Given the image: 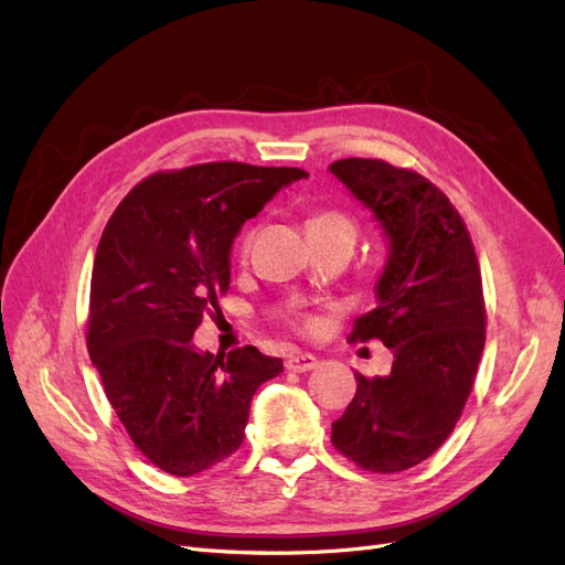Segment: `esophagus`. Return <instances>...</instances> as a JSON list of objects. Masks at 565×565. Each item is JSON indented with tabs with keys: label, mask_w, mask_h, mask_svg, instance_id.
Instances as JSON below:
<instances>
[{
	"label": "esophagus",
	"mask_w": 565,
	"mask_h": 565,
	"mask_svg": "<svg viewBox=\"0 0 565 565\" xmlns=\"http://www.w3.org/2000/svg\"><path fill=\"white\" fill-rule=\"evenodd\" d=\"M318 365H320V361L311 353H292L285 361V367L289 372H309V370H316Z\"/></svg>",
	"instance_id": "1"
}]
</instances>
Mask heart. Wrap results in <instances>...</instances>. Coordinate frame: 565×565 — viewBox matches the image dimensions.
<instances>
[{
	"mask_svg": "<svg viewBox=\"0 0 565 565\" xmlns=\"http://www.w3.org/2000/svg\"><path fill=\"white\" fill-rule=\"evenodd\" d=\"M306 231H347L355 235V226L353 221L344 214H337V212H322L311 216L306 221ZM247 249V237L243 241V252Z\"/></svg>",
	"mask_w": 565,
	"mask_h": 565,
	"instance_id": "obj_1",
	"label": "heart"
}]
</instances>
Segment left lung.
I'll use <instances>...</instances> for the list:
<instances>
[{
  "instance_id": "obj_1",
  "label": "left lung",
  "mask_w": 565,
  "mask_h": 565,
  "mask_svg": "<svg viewBox=\"0 0 565 565\" xmlns=\"http://www.w3.org/2000/svg\"><path fill=\"white\" fill-rule=\"evenodd\" d=\"M330 172L386 241L377 306L353 322L349 339H380L393 351L384 377L355 374L332 443L358 467L396 473L434 455L465 409L486 347L481 270L457 210L431 181L363 158L337 160Z\"/></svg>"
}]
</instances>
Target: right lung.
<instances>
[{
	"label": "right lung",
	"mask_w": 565,
	"mask_h": 565,
	"mask_svg": "<svg viewBox=\"0 0 565 565\" xmlns=\"http://www.w3.org/2000/svg\"><path fill=\"white\" fill-rule=\"evenodd\" d=\"M297 167L210 162L156 174L119 202L92 273L87 347L134 446L172 476L243 446L256 388L282 372L254 347L198 351L193 332L231 285L247 218L306 179Z\"/></svg>",
	"instance_id": "1"
}]
</instances>
